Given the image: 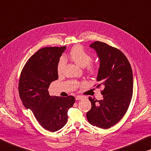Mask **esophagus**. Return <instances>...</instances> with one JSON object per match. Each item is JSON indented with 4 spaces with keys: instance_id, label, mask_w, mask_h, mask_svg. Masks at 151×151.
<instances>
[{
    "instance_id": "34e87169",
    "label": "esophagus",
    "mask_w": 151,
    "mask_h": 151,
    "mask_svg": "<svg viewBox=\"0 0 151 151\" xmlns=\"http://www.w3.org/2000/svg\"><path fill=\"white\" fill-rule=\"evenodd\" d=\"M82 99H83V96H78L76 97V100H80Z\"/></svg>"
}]
</instances>
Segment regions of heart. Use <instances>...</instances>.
I'll list each match as a JSON object with an SVG mask.
<instances>
[{"label":"heart","mask_w":151,"mask_h":151,"mask_svg":"<svg viewBox=\"0 0 151 151\" xmlns=\"http://www.w3.org/2000/svg\"><path fill=\"white\" fill-rule=\"evenodd\" d=\"M69 55L70 58L79 66L82 67L86 66L87 71L91 75H94L98 72V67L90 63L92 60V56L85 51L81 45L75 46L70 50ZM65 66V60L63 57H61L57 64V73L61 74L63 71Z\"/></svg>","instance_id":"heart-1"}]
</instances>
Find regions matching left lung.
<instances>
[{"label": "left lung", "instance_id": "1", "mask_svg": "<svg viewBox=\"0 0 151 151\" xmlns=\"http://www.w3.org/2000/svg\"><path fill=\"white\" fill-rule=\"evenodd\" d=\"M100 59L97 76L103 99L89 97L92 108L86 113L90 124L109 129L118 123L128 109L133 96V80L131 65L119 49L104 42H95L90 45Z\"/></svg>", "mask_w": 151, "mask_h": 151}]
</instances>
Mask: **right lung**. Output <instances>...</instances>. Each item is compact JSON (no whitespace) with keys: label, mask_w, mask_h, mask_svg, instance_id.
<instances>
[{"label":"right lung","mask_w":151,"mask_h":151,"mask_svg":"<svg viewBox=\"0 0 151 151\" xmlns=\"http://www.w3.org/2000/svg\"><path fill=\"white\" fill-rule=\"evenodd\" d=\"M65 49L66 46L40 49L26 62L19 79V94L23 105L51 132L66 124L68 109L75 102L73 96L52 97L48 91L50 84L58 79L57 64Z\"/></svg>","instance_id":"add662e5"}]
</instances>
